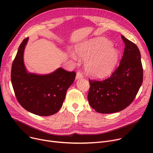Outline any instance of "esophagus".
Returning a JSON list of instances; mask_svg holds the SVG:
<instances>
[{"label": "esophagus", "mask_w": 153, "mask_h": 153, "mask_svg": "<svg viewBox=\"0 0 153 153\" xmlns=\"http://www.w3.org/2000/svg\"><path fill=\"white\" fill-rule=\"evenodd\" d=\"M82 77H83V75H82V74L81 73V72H77V74H76V79L77 80H78V79H81V78H82Z\"/></svg>", "instance_id": "esophagus-1"}]
</instances>
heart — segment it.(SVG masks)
Here are the masks:
<instances>
[{"mask_svg": "<svg viewBox=\"0 0 153 153\" xmlns=\"http://www.w3.org/2000/svg\"><path fill=\"white\" fill-rule=\"evenodd\" d=\"M74 51L79 58L84 59L85 74L94 78H103L115 69L119 60V52L112 43L104 38H94L79 43ZM70 57L77 60L75 53L70 52Z\"/></svg>", "mask_w": 153, "mask_h": 153, "instance_id": "obj_1", "label": "heart"}]
</instances>
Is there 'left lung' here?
<instances>
[{
	"mask_svg": "<svg viewBox=\"0 0 153 153\" xmlns=\"http://www.w3.org/2000/svg\"><path fill=\"white\" fill-rule=\"evenodd\" d=\"M125 43L123 57L111 76L102 81L89 80L88 101L100 114L121 111L134 99L143 82V67L138 46L122 35Z\"/></svg>",
	"mask_w": 153,
	"mask_h": 153,
	"instance_id": "1",
	"label": "left lung"
}]
</instances>
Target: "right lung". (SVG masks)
Masks as SVG:
<instances>
[{
	"mask_svg": "<svg viewBox=\"0 0 153 153\" xmlns=\"http://www.w3.org/2000/svg\"><path fill=\"white\" fill-rule=\"evenodd\" d=\"M28 39L23 40L12 63L11 82L13 91L19 103L29 112L39 116L52 115L61 108L76 73L61 68L46 74L28 72L23 59Z\"/></svg>",
	"mask_w": 153,
	"mask_h": 153,
	"instance_id": "right-lung-1",
	"label": "right lung"
}]
</instances>
